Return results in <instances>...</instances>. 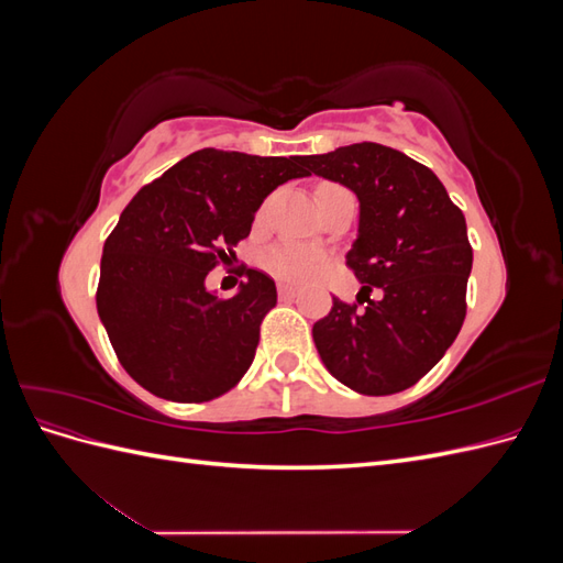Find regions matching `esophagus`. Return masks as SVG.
<instances>
[{
    "mask_svg": "<svg viewBox=\"0 0 563 563\" xmlns=\"http://www.w3.org/2000/svg\"><path fill=\"white\" fill-rule=\"evenodd\" d=\"M298 288L291 284H279V298H296Z\"/></svg>",
    "mask_w": 563,
    "mask_h": 563,
    "instance_id": "obj_1",
    "label": "esophagus"
}]
</instances>
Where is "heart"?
Returning a JSON list of instances; mask_svg holds the SVG:
<instances>
[{"label":"heart","mask_w":563,"mask_h":563,"mask_svg":"<svg viewBox=\"0 0 563 563\" xmlns=\"http://www.w3.org/2000/svg\"><path fill=\"white\" fill-rule=\"evenodd\" d=\"M265 265L288 282H308L323 269V255L310 246L277 244L265 253Z\"/></svg>","instance_id":"1"}]
</instances>
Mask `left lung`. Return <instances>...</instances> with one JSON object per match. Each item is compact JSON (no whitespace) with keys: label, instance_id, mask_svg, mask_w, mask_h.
Returning a JSON list of instances; mask_svg holds the SVG:
<instances>
[{"label":"left lung","instance_id":"obj_1","mask_svg":"<svg viewBox=\"0 0 563 563\" xmlns=\"http://www.w3.org/2000/svg\"><path fill=\"white\" fill-rule=\"evenodd\" d=\"M308 176L347 185L360 197V240L347 267L362 294L333 298L312 329L321 362L368 397L395 395L453 345L467 312L472 246L465 216L428 166L378 143L300 157ZM378 287L382 298L369 291Z\"/></svg>","mask_w":563,"mask_h":563}]
</instances>
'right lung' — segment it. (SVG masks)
<instances>
[{
    "label": "right lung",
    "mask_w": 563,
    "mask_h": 563,
    "mask_svg": "<svg viewBox=\"0 0 563 563\" xmlns=\"http://www.w3.org/2000/svg\"><path fill=\"white\" fill-rule=\"evenodd\" d=\"M300 157L203 147L141 187L100 261L98 314L119 364L152 395L211 401L249 371L275 279L242 267L240 294L218 298L203 279L228 267L255 211L277 185L302 178Z\"/></svg>",
    "instance_id": "add662e5"
}]
</instances>
